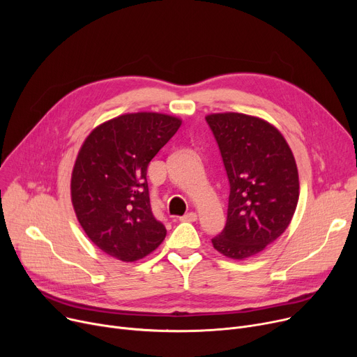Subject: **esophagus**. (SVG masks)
Listing matches in <instances>:
<instances>
[{"label": "esophagus", "mask_w": 357, "mask_h": 357, "mask_svg": "<svg viewBox=\"0 0 357 357\" xmlns=\"http://www.w3.org/2000/svg\"><path fill=\"white\" fill-rule=\"evenodd\" d=\"M179 220H181V221H190V222H194V221H197V214L191 211V213H188V214L182 215Z\"/></svg>", "instance_id": "obj_1"}]
</instances>
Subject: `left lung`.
I'll return each mask as SVG.
<instances>
[{"instance_id":"obj_1","label":"left lung","mask_w":357,"mask_h":357,"mask_svg":"<svg viewBox=\"0 0 357 357\" xmlns=\"http://www.w3.org/2000/svg\"><path fill=\"white\" fill-rule=\"evenodd\" d=\"M218 144L230 185L227 222L213 237L215 250L246 259L282 234L299 197L291 149L269 123L238 112L205 117Z\"/></svg>"}]
</instances>
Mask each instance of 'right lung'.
<instances>
[{
  "label": "right lung",
  "mask_w": 357,
  "mask_h": 357,
  "mask_svg": "<svg viewBox=\"0 0 357 357\" xmlns=\"http://www.w3.org/2000/svg\"><path fill=\"white\" fill-rule=\"evenodd\" d=\"M179 127V119L136 112L98 126L84 142L72 172V204L86 236L107 255L135 261L163 241L166 229L152 213L146 175Z\"/></svg>",
  "instance_id": "obj_1"
}]
</instances>
